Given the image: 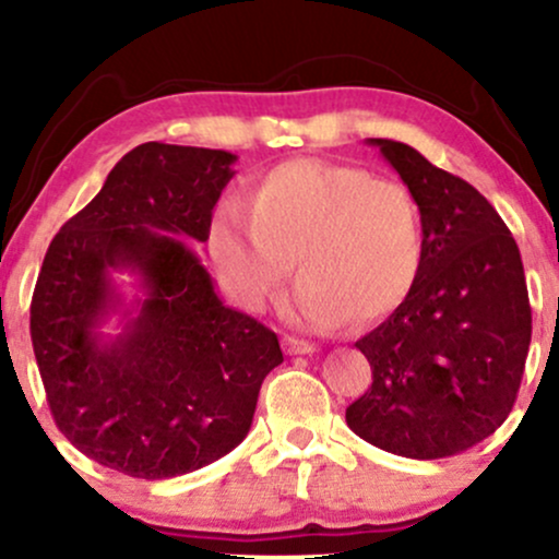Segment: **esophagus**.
<instances>
[{"instance_id":"esophagus-1","label":"esophagus","mask_w":559,"mask_h":559,"mask_svg":"<svg viewBox=\"0 0 559 559\" xmlns=\"http://www.w3.org/2000/svg\"><path fill=\"white\" fill-rule=\"evenodd\" d=\"M284 349L288 355H312V352H316V344L305 342V338H297V336H284Z\"/></svg>"}]
</instances>
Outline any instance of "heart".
I'll use <instances>...</instances> for the list:
<instances>
[{
	"label": "heart",
	"instance_id": "obj_1",
	"mask_svg": "<svg viewBox=\"0 0 559 559\" xmlns=\"http://www.w3.org/2000/svg\"><path fill=\"white\" fill-rule=\"evenodd\" d=\"M210 254L228 292L262 310L292 273L288 316L318 331L383 320L413 292L423 223L402 183L357 165L297 157L254 178L247 207L226 202L210 223Z\"/></svg>",
	"mask_w": 559,
	"mask_h": 559
}]
</instances>
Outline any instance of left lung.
Segmentation results:
<instances>
[{
	"label": "left lung",
	"instance_id": "obj_1",
	"mask_svg": "<svg viewBox=\"0 0 559 559\" xmlns=\"http://www.w3.org/2000/svg\"><path fill=\"white\" fill-rule=\"evenodd\" d=\"M368 144L418 202L423 265L409 297L355 344L373 383L346 423L391 454L452 457L497 431L521 389L531 344L521 249L463 178L402 141Z\"/></svg>",
	"mask_w": 559,
	"mask_h": 559
}]
</instances>
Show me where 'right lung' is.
<instances>
[{
  "instance_id": "add662e5",
  "label": "right lung",
  "mask_w": 559,
  "mask_h": 559,
  "mask_svg": "<svg viewBox=\"0 0 559 559\" xmlns=\"http://www.w3.org/2000/svg\"><path fill=\"white\" fill-rule=\"evenodd\" d=\"M236 155L146 141L55 236L31 299V342L57 428L94 463L159 480L215 463L252 426L284 362L271 329L223 305L186 239L207 241ZM145 294L124 305L111 273ZM112 311L118 337L100 325Z\"/></svg>"
}]
</instances>
